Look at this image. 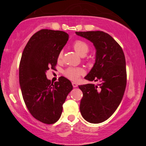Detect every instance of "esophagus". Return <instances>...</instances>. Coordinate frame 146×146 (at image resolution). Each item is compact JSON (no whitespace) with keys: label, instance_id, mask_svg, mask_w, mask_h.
<instances>
[{"label":"esophagus","instance_id":"esophagus-1","mask_svg":"<svg viewBox=\"0 0 146 146\" xmlns=\"http://www.w3.org/2000/svg\"><path fill=\"white\" fill-rule=\"evenodd\" d=\"M72 86L74 88H76L78 86V84L76 82H72Z\"/></svg>","mask_w":146,"mask_h":146}]
</instances>
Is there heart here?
Instances as JSON below:
<instances>
[{
    "label": "heart",
    "mask_w": 146,
    "mask_h": 146,
    "mask_svg": "<svg viewBox=\"0 0 146 146\" xmlns=\"http://www.w3.org/2000/svg\"><path fill=\"white\" fill-rule=\"evenodd\" d=\"M73 48L74 50L82 56L86 54L89 51V46L86 42L81 40H76L73 44ZM63 52L60 51L58 56V60H60L62 58ZM64 75L68 78L72 80L76 81L79 79L80 76L84 74V70L80 68H73L69 67L64 71Z\"/></svg>",
    "instance_id": "heart-1"
}]
</instances>
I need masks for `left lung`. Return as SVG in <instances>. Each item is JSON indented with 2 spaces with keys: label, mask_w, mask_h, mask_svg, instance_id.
Returning <instances> with one entry per match:
<instances>
[{
  "label": "left lung",
  "mask_w": 146,
  "mask_h": 146,
  "mask_svg": "<svg viewBox=\"0 0 146 146\" xmlns=\"http://www.w3.org/2000/svg\"><path fill=\"white\" fill-rule=\"evenodd\" d=\"M76 34L92 42L96 50L94 64L84 78L100 84L79 86L83 93L80 110L87 121L99 123L115 112L123 98L127 80L125 56L119 44L104 32Z\"/></svg>",
  "instance_id": "obj_1"
}]
</instances>
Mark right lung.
<instances>
[{"label": "right lung", "mask_w": 146, "mask_h": 146, "mask_svg": "<svg viewBox=\"0 0 146 146\" xmlns=\"http://www.w3.org/2000/svg\"><path fill=\"white\" fill-rule=\"evenodd\" d=\"M68 38L64 31L40 30L30 38L20 62L19 82L25 104L35 119L46 124L58 120L63 104L73 88L64 77L53 84L46 75L50 68L54 69Z\"/></svg>", "instance_id": "add662e5"}]
</instances>
